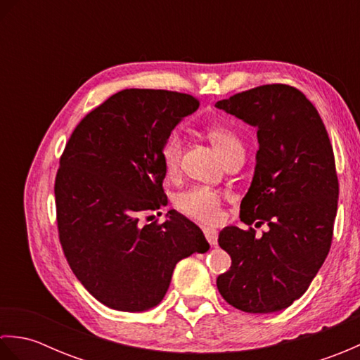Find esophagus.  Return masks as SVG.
<instances>
[{
  "label": "esophagus",
  "instance_id": "1",
  "mask_svg": "<svg viewBox=\"0 0 360 360\" xmlns=\"http://www.w3.org/2000/svg\"><path fill=\"white\" fill-rule=\"evenodd\" d=\"M204 235L210 246H217V243H218V232L217 231H213V229H204Z\"/></svg>",
  "mask_w": 360,
  "mask_h": 360
}]
</instances>
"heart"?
<instances>
[{"mask_svg": "<svg viewBox=\"0 0 360 360\" xmlns=\"http://www.w3.org/2000/svg\"><path fill=\"white\" fill-rule=\"evenodd\" d=\"M207 137L215 145L217 150L221 153L224 160L235 155L244 153L243 141L232 128L223 125H213L207 128ZM181 156H182V141L181 136L172 131L160 145V160L168 176H176L181 168ZM223 193L219 190L196 186L186 190L176 198V207L184 215L200 221L202 224H218L223 219Z\"/></svg>", "mask_w": 360, "mask_h": 360, "instance_id": "b5f03b06", "label": "heart"}]
</instances>
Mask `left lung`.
Listing matches in <instances>:
<instances>
[{
  "label": "left lung",
  "instance_id": "8db88e82",
  "mask_svg": "<svg viewBox=\"0 0 360 360\" xmlns=\"http://www.w3.org/2000/svg\"><path fill=\"white\" fill-rule=\"evenodd\" d=\"M215 106L255 127L259 145L240 205L249 229L219 232L232 266L217 286L236 309L277 312L307 292L331 248L339 200L333 145L316 106L292 86H257ZM252 224L270 231L257 239Z\"/></svg>",
  "mask_w": 360,
  "mask_h": 360
}]
</instances>
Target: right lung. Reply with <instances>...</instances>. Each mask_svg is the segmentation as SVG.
I'll use <instances>...</instances> for the list:
<instances>
[{
  "label": "right lung",
  "instance_id": "obj_1",
  "mask_svg": "<svg viewBox=\"0 0 360 360\" xmlns=\"http://www.w3.org/2000/svg\"><path fill=\"white\" fill-rule=\"evenodd\" d=\"M200 102L165 89H124L74 129L60 159L56 205L60 243L75 277L105 307L155 308L174 266L209 243L176 210L162 224L141 218L167 205L160 145Z\"/></svg>",
  "mask_w": 360,
  "mask_h": 360
}]
</instances>
